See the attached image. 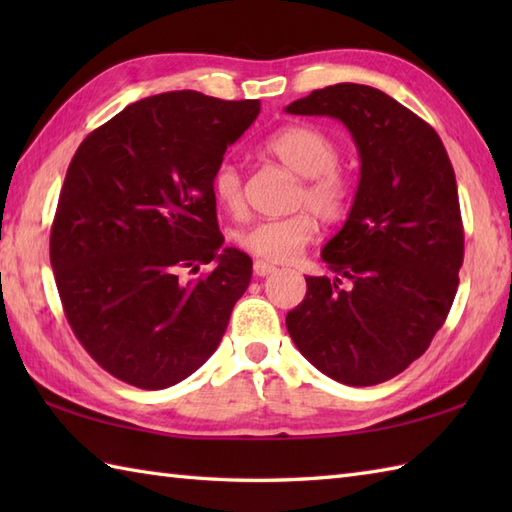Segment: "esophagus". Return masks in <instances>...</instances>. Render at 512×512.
Instances as JSON below:
<instances>
[{
	"mask_svg": "<svg viewBox=\"0 0 512 512\" xmlns=\"http://www.w3.org/2000/svg\"><path fill=\"white\" fill-rule=\"evenodd\" d=\"M253 273H255L257 277H268V275L277 273V266H275V264H268V262H264V259H255V264H253Z\"/></svg>",
	"mask_w": 512,
	"mask_h": 512,
	"instance_id": "1",
	"label": "esophagus"
}]
</instances>
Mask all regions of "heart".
Returning <instances> with one entry per match:
<instances>
[{
	"mask_svg": "<svg viewBox=\"0 0 512 512\" xmlns=\"http://www.w3.org/2000/svg\"><path fill=\"white\" fill-rule=\"evenodd\" d=\"M264 151L277 158L297 176L306 178L297 195L299 206H310L321 220L334 222L350 204V180L336 167L339 145L314 125H286L266 136ZM211 193L222 211L239 215L244 211L242 171L231 160L213 169ZM317 235V217L311 211H299L288 217H268L239 228L233 242L244 253L264 262H290Z\"/></svg>",
	"mask_w": 512,
	"mask_h": 512,
	"instance_id": "1",
	"label": "heart"
}]
</instances>
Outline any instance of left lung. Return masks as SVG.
Instances as JSON below:
<instances>
[{"label": "left lung", "instance_id": "1", "mask_svg": "<svg viewBox=\"0 0 512 512\" xmlns=\"http://www.w3.org/2000/svg\"><path fill=\"white\" fill-rule=\"evenodd\" d=\"M286 112L341 121L361 158L352 211L321 253L336 277H306L288 332L325 376L385 383L427 352L458 292L464 228L447 149L429 123L369 85L314 90Z\"/></svg>", "mask_w": 512, "mask_h": 512}]
</instances>
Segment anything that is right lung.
Masks as SVG:
<instances>
[{"label":"right lung","mask_w":512,"mask_h":512,"mask_svg":"<svg viewBox=\"0 0 512 512\" xmlns=\"http://www.w3.org/2000/svg\"><path fill=\"white\" fill-rule=\"evenodd\" d=\"M257 114L259 101L165 92L127 105L76 149L50 264L74 336L127 385L191 376L250 284L253 259L222 246L211 176ZM202 263L214 270L183 277Z\"/></svg>","instance_id":"right-lung-1"}]
</instances>
